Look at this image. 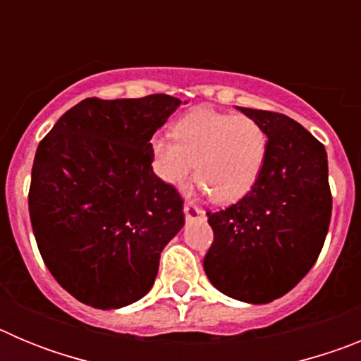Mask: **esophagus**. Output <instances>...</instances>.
<instances>
[{"instance_id": "obj_1", "label": "esophagus", "mask_w": 361, "mask_h": 361, "mask_svg": "<svg viewBox=\"0 0 361 361\" xmlns=\"http://www.w3.org/2000/svg\"><path fill=\"white\" fill-rule=\"evenodd\" d=\"M184 216H186V222H193V220L197 219H202L204 212L199 206H195V204L186 202L184 204Z\"/></svg>"}]
</instances>
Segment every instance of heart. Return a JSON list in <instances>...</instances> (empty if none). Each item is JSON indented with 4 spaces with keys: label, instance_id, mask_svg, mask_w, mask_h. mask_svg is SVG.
<instances>
[{
    "label": "heart",
    "instance_id": "obj_1",
    "mask_svg": "<svg viewBox=\"0 0 361 361\" xmlns=\"http://www.w3.org/2000/svg\"><path fill=\"white\" fill-rule=\"evenodd\" d=\"M171 139L155 137V170L166 184L184 186L195 164L197 183L219 204L244 199L262 173L267 133L255 119L202 106L171 128Z\"/></svg>",
    "mask_w": 361,
    "mask_h": 361
}]
</instances>
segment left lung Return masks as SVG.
<instances>
[{
  "instance_id": "left-lung-1",
  "label": "left lung",
  "mask_w": 361,
  "mask_h": 361,
  "mask_svg": "<svg viewBox=\"0 0 361 361\" xmlns=\"http://www.w3.org/2000/svg\"><path fill=\"white\" fill-rule=\"evenodd\" d=\"M237 110L266 130V164L244 199L208 213L213 244L204 271L229 298L269 304L307 275L327 237L333 209L327 153L291 117Z\"/></svg>"
}]
</instances>
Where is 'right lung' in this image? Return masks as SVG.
Here are the masks:
<instances>
[{
    "mask_svg": "<svg viewBox=\"0 0 361 361\" xmlns=\"http://www.w3.org/2000/svg\"><path fill=\"white\" fill-rule=\"evenodd\" d=\"M180 104L164 94L85 99L37 146L34 237L54 279L82 304L106 311L141 300L183 229V199L153 171L149 142Z\"/></svg>",
    "mask_w": 361,
    "mask_h": 361,
    "instance_id": "add662e5",
    "label": "right lung"
}]
</instances>
